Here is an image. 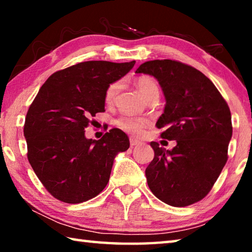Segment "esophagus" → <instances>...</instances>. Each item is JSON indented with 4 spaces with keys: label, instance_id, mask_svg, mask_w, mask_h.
<instances>
[{
    "label": "esophagus",
    "instance_id": "obj_1",
    "mask_svg": "<svg viewBox=\"0 0 252 252\" xmlns=\"http://www.w3.org/2000/svg\"><path fill=\"white\" fill-rule=\"evenodd\" d=\"M140 143H141V142H140L139 140H136V139H134V138H131V139H130V144H131V147L139 146Z\"/></svg>",
    "mask_w": 252,
    "mask_h": 252
}]
</instances>
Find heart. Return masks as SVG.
Masks as SVG:
<instances>
[{"instance_id": "heart-1", "label": "heart", "mask_w": 252, "mask_h": 252, "mask_svg": "<svg viewBox=\"0 0 252 252\" xmlns=\"http://www.w3.org/2000/svg\"><path fill=\"white\" fill-rule=\"evenodd\" d=\"M135 85L138 90L141 93L142 96L147 101L153 96H159V87L155 80L150 76H139L135 80ZM121 83L119 81L108 85L104 92V102L108 105H112L117 99V95L120 91ZM117 126L121 130L127 132V133L139 135L142 133L144 127L148 125V120L144 118H135V117H120L116 121Z\"/></svg>"}]
</instances>
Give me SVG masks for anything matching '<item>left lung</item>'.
Returning <instances> with one entry per match:
<instances>
[{"instance_id": "1", "label": "left lung", "mask_w": 252, "mask_h": 252, "mask_svg": "<svg viewBox=\"0 0 252 252\" xmlns=\"http://www.w3.org/2000/svg\"><path fill=\"white\" fill-rule=\"evenodd\" d=\"M136 73L159 81L165 96L157 122L172 150L151 142L155 158L146 169L148 186L161 201L187 207L210 192L228 160L231 113L216 85L202 72L176 60L144 62Z\"/></svg>"}]
</instances>
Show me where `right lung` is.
I'll list each match as a JSON object with an SVG mask.
<instances>
[{
  "label": "right lung",
  "instance_id": "obj_1",
  "mask_svg": "<svg viewBox=\"0 0 252 252\" xmlns=\"http://www.w3.org/2000/svg\"><path fill=\"white\" fill-rule=\"evenodd\" d=\"M135 61H87L54 72L28 110L24 136L28 159L42 185L55 199L81 203L96 197L109 182L113 160L130 147L120 129L100 140L84 129L104 112L108 85L126 75Z\"/></svg>",
  "mask_w": 252,
  "mask_h": 252
}]
</instances>
